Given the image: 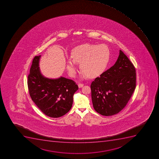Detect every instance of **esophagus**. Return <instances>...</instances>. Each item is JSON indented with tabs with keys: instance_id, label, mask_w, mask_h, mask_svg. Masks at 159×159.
I'll return each mask as SVG.
<instances>
[{
	"instance_id": "obj_1",
	"label": "esophagus",
	"mask_w": 159,
	"mask_h": 159,
	"mask_svg": "<svg viewBox=\"0 0 159 159\" xmlns=\"http://www.w3.org/2000/svg\"><path fill=\"white\" fill-rule=\"evenodd\" d=\"M78 86H79V88H82V87L84 86V84H78Z\"/></svg>"
}]
</instances>
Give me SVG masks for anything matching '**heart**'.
<instances>
[{"label": "heart", "mask_w": 159, "mask_h": 159, "mask_svg": "<svg viewBox=\"0 0 159 159\" xmlns=\"http://www.w3.org/2000/svg\"><path fill=\"white\" fill-rule=\"evenodd\" d=\"M109 49L104 44H84L75 48L71 54V60L67 62V69L71 76H75V63L89 77L98 76L103 72L109 62Z\"/></svg>", "instance_id": "heart-1"}]
</instances>
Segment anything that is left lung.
I'll return each instance as SVG.
<instances>
[{"instance_id":"1","label":"left lung","mask_w":159,"mask_h":159,"mask_svg":"<svg viewBox=\"0 0 159 159\" xmlns=\"http://www.w3.org/2000/svg\"><path fill=\"white\" fill-rule=\"evenodd\" d=\"M136 83L135 68L120 50L115 65L92 82L91 96L94 109L105 116L119 113L131 97Z\"/></svg>"}]
</instances>
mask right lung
Segmentation results:
<instances>
[{
    "label": "right lung",
    "instance_id": "obj_1",
    "mask_svg": "<svg viewBox=\"0 0 159 159\" xmlns=\"http://www.w3.org/2000/svg\"><path fill=\"white\" fill-rule=\"evenodd\" d=\"M35 56L28 75L29 95L39 109L49 117H59L70 111L73 103V94L79 87L73 80L61 77L48 79L40 73L39 60Z\"/></svg>",
    "mask_w": 159,
    "mask_h": 159
}]
</instances>
